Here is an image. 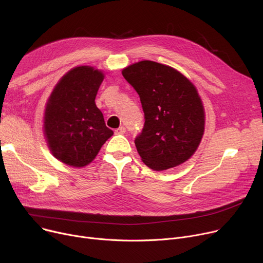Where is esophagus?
<instances>
[{"mask_svg": "<svg viewBox=\"0 0 263 263\" xmlns=\"http://www.w3.org/2000/svg\"><path fill=\"white\" fill-rule=\"evenodd\" d=\"M115 133L116 134H124V133H126V128L121 126V127H119L118 129L115 130Z\"/></svg>", "mask_w": 263, "mask_h": 263, "instance_id": "esophagus-1", "label": "esophagus"}]
</instances>
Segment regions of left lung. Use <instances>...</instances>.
Returning <instances> with one entry per match:
<instances>
[{"mask_svg":"<svg viewBox=\"0 0 263 263\" xmlns=\"http://www.w3.org/2000/svg\"><path fill=\"white\" fill-rule=\"evenodd\" d=\"M139 93L145 114L135 139L142 161L154 171H165L187 161L204 132V108L195 85L175 68L141 61L122 69Z\"/></svg>","mask_w":263,"mask_h":263,"instance_id":"8db88e82","label":"left lung"}]
</instances>
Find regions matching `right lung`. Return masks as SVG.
<instances>
[{
	"label": "right lung",
	"instance_id": "right-lung-1",
	"mask_svg": "<svg viewBox=\"0 0 263 263\" xmlns=\"http://www.w3.org/2000/svg\"><path fill=\"white\" fill-rule=\"evenodd\" d=\"M103 79V72L93 67H76L59 81L46 104L44 132L48 147L69 166H86L114 134L95 103Z\"/></svg>",
	"mask_w": 263,
	"mask_h": 263
}]
</instances>
